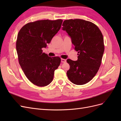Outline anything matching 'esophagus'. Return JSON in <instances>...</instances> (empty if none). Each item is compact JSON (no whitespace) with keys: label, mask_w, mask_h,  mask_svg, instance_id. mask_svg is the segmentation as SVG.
Returning <instances> with one entry per match:
<instances>
[{"label":"esophagus","mask_w":121,"mask_h":121,"mask_svg":"<svg viewBox=\"0 0 121 121\" xmlns=\"http://www.w3.org/2000/svg\"><path fill=\"white\" fill-rule=\"evenodd\" d=\"M61 63H65V62H66V60H65V59H63V58H61Z\"/></svg>","instance_id":"obj_1"}]
</instances>
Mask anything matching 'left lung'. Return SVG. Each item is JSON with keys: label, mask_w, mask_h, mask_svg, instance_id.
<instances>
[{"label": "left lung", "mask_w": 121, "mask_h": 121, "mask_svg": "<svg viewBox=\"0 0 121 121\" xmlns=\"http://www.w3.org/2000/svg\"><path fill=\"white\" fill-rule=\"evenodd\" d=\"M63 26L62 30L78 52L77 60H67L70 66L68 77L76 85H83L93 79L100 66L104 50L103 36L96 25L85 20H65Z\"/></svg>", "instance_id": "1"}]
</instances>
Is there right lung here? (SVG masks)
<instances>
[{"label": "right lung", "mask_w": 121, "mask_h": 121, "mask_svg": "<svg viewBox=\"0 0 121 121\" xmlns=\"http://www.w3.org/2000/svg\"><path fill=\"white\" fill-rule=\"evenodd\" d=\"M62 23L60 19L37 21L24 26L18 33L16 49L19 64L26 76L34 85H49L60 65V58L48 56L42 52V48L50 42Z\"/></svg>", "instance_id": "1"}]
</instances>
